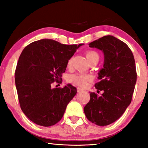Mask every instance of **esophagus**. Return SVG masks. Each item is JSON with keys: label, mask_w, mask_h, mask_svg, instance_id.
I'll list each match as a JSON object with an SVG mask.
<instances>
[{"label": "esophagus", "mask_w": 148, "mask_h": 148, "mask_svg": "<svg viewBox=\"0 0 148 148\" xmlns=\"http://www.w3.org/2000/svg\"><path fill=\"white\" fill-rule=\"evenodd\" d=\"M77 91L78 92H83V91H84V90L82 89H81V88H79V87H77Z\"/></svg>", "instance_id": "34e87169"}]
</instances>
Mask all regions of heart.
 <instances>
[{
    "label": "heart",
    "mask_w": 148,
    "mask_h": 148,
    "mask_svg": "<svg viewBox=\"0 0 148 148\" xmlns=\"http://www.w3.org/2000/svg\"><path fill=\"white\" fill-rule=\"evenodd\" d=\"M86 56L88 59L89 62L91 61V60L95 59H99V54L97 51H93V50H89L86 52ZM72 64V58L69 59L68 62H67V66L70 67ZM92 77L91 75L88 74H84V73H76L71 75L69 77V81L71 83L76 85L77 86L81 87H85L87 86L88 82L91 81Z\"/></svg>",
    "instance_id": "1"
}]
</instances>
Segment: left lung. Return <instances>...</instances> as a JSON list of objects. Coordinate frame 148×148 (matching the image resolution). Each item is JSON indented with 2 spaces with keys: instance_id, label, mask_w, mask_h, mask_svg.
<instances>
[{
  "instance_id": "left-lung-1",
  "label": "left lung",
  "mask_w": 148,
  "mask_h": 148,
  "mask_svg": "<svg viewBox=\"0 0 148 148\" xmlns=\"http://www.w3.org/2000/svg\"><path fill=\"white\" fill-rule=\"evenodd\" d=\"M89 47L102 50L103 68L99 71V82L95 84L101 96L90 92V101L84 113L90 121L106 126L118 119L131 104L136 82L134 58L129 46L113 36H105L91 42Z\"/></svg>"
}]
</instances>
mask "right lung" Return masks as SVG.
Listing matches in <instances>:
<instances>
[{"label": "right lung", "instance_id": "add662e5", "mask_svg": "<svg viewBox=\"0 0 148 148\" xmlns=\"http://www.w3.org/2000/svg\"><path fill=\"white\" fill-rule=\"evenodd\" d=\"M83 44L42 39L29 44L20 55L15 72L17 96L21 110L34 123L50 127L62 119L77 89L71 85L53 89L51 85L61 83L69 59Z\"/></svg>", "mask_w": 148, "mask_h": 148}]
</instances>
